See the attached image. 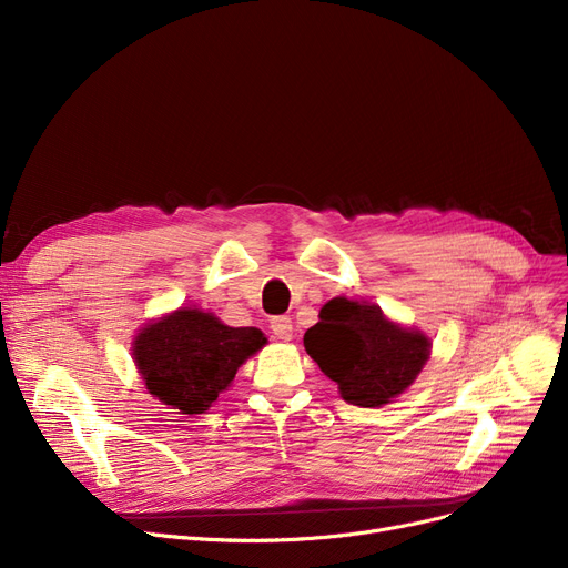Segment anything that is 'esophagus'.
<instances>
[{
    "label": "esophagus",
    "mask_w": 568,
    "mask_h": 568,
    "mask_svg": "<svg viewBox=\"0 0 568 568\" xmlns=\"http://www.w3.org/2000/svg\"><path fill=\"white\" fill-rule=\"evenodd\" d=\"M272 334L278 341H290L292 338V320L285 315H278L272 320Z\"/></svg>",
    "instance_id": "obj_1"
}]
</instances>
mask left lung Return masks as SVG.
<instances>
[{
	"label": "left lung",
	"mask_w": 568,
	"mask_h": 568,
	"mask_svg": "<svg viewBox=\"0 0 568 568\" xmlns=\"http://www.w3.org/2000/svg\"><path fill=\"white\" fill-rule=\"evenodd\" d=\"M430 338L384 317L379 306L345 296L326 302L304 347L320 371L334 379L343 400L382 407L400 396L430 356Z\"/></svg>",
	"instance_id": "obj_1"
}]
</instances>
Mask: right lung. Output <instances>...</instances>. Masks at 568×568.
<instances>
[{"label":"right lung","mask_w":568,"mask_h":568,"mask_svg":"<svg viewBox=\"0 0 568 568\" xmlns=\"http://www.w3.org/2000/svg\"><path fill=\"white\" fill-rule=\"evenodd\" d=\"M264 345L255 326H227L212 313L179 308L144 326L133 359L154 398L182 414H202Z\"/></svg>","instance_id":"obj_1"}]
</instances>
